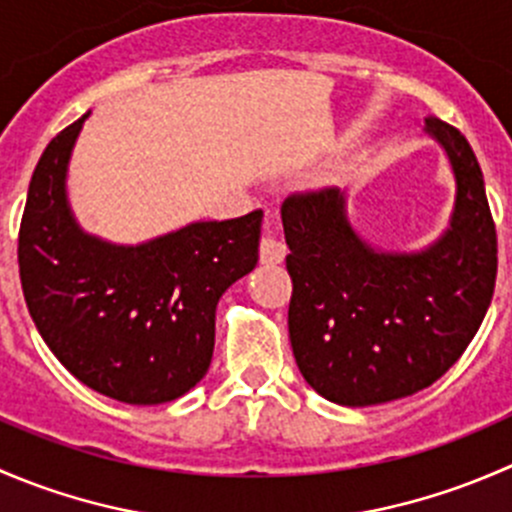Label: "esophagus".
<instances>
[{"mask_svg": "<svg viewBox=\"0 0 512 512\" xmlns=\"http://www.w3.org/2000/svg\"><path fill=\"white\" fill-rule=\"evenodd\" d=\"M287 255V245L275 237V232L270 230V225L265 227V235H262L260 242V262L262 265H280Z\"/></svg>", "mask_w": 512, "mask_h": 512, "instance_id": "obj_1", "label": "esophagus"}]
</instances>
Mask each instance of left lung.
<instances>
[{"label": "left lung", "mask_w": 512, "mask_h": 512, "mask_svg": "<svg viewBox=\"0 0 512 512\" xmlns=\"http://www.w3.org/2000/svg\"><path fill=\"white\" fill-rule=\"evenodd\" d=\"M426 136L446 153L456 195L446 230L421 250L366 240L339 188L282 203L289 342L307 384L332 404H389L431 386L466 352L493 299L498 240L476 153L436 116Z\"/></svg>", "instance_id": "left-lung-1"}]
</instances>
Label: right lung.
<instances>
[{
  "mask_svg": "<svg viewBox=\"0 0 512 512\" xmlns=\"http://www.w3.org/2000/svg\"><path fill=\"white\" fill-rule=\"evenodd\" d=\"M89 116L36 163L19 227L24 299L46 347L81 384L123 404H165L208 374L218 302L255 270L262 210L198 220L138 245L91 235L66 193Z\"/></svg>",
  "mask_w": 512,
  "mask_h": 512,
  "instance_id": "right-lung-1",
  "label": "right lung"
}]
</instances>
